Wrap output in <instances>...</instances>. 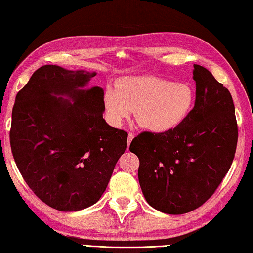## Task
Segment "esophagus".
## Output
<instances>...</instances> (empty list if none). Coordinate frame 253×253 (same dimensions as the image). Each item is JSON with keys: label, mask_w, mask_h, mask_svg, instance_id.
I'll list each match as a JSON object with an SVG mask.
<instances>
[{"label": "esophagus", "mask_w": 253, "mask_h": 253, "mask_svg": "<svg viewBox=\"0 0 253 253\" xmlns=\"http://www.w3.org/2000/svg\"><path fill=\"white\" fill-rule=\"evenodd\" d=\"M133 138H134V134H133V133H129V134H127V147L130 146V143H131L132 140H133Z\"/></svg>", "instance_id": "esophagus-1"}]
</instances>
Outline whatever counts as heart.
Masks as SVG:
<instances>
[{"label": "heart", "mask_w": 253, "mask_h": 253, "mask_svg": "<svg viewBox=\"0 0 253 253\" xmlns=\"http://www.w3.org/2000/svg\"><path fill=\"white\" fill-rule=\"evenodd\" d=\"M196 95L188 84L174 83L155 76L126 78L108 87L104 95L106 116L120 126L137 110V121L153 133L172 131L188 118Z\"/></svg>", "instance_id": "heart-1"}]
</instances>
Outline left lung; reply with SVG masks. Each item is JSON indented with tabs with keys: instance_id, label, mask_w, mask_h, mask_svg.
<instances>
[{
	"instance_id": "1",
	"label": "left lung",
	"mask_w": 253,
	"mask_h": 253,
	"mask_svg": "<svg viewBox=\"0 0 253 253\" xmlns=\"http://www.w3.org/2000/svg\"><path fill=\"white\" fill-rule=\"evenodd\" d=\"M196 103L183 122L165 133L143 132L130 151L139 158V183L151 207L181 215L211 198L230 169L238 143L235 107L227 88L194 64Z\"/></svg>"
}]
</instances>
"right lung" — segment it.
Listing matches in <instances>:
<instances>
[{
  "label": "right lung",
  "mask_w": 253,
  "mask_h": 253,
  "mask_svg": "<svg viewBox=\"0 0 253 253\" xmlns=\"http://www.w3.org/2000/svg\"><path fill=\"white\" fill-rule=\"evenodd\" d=\"M96 75L42 65L15 97L14 162L34 193L60 211L96 204L126 149V132L103 119V88H87Z\"/></svg>",
  "instance_id": "right-lung-1"
}]
</instances>
